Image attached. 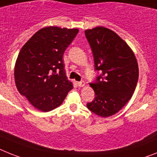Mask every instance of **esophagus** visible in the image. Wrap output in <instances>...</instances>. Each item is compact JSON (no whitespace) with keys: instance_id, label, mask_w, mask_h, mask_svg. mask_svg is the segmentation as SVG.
I'll return each instance as SVG.
<instances>
[{"instance_id":"obj_1","label":"esophagus","mask_w":157,"mask_h":157,"mask_svg":"<svg viewBox=\"0 0 157 157\" xmlns=\"http://www.w3.org/2000/svg\"><path fill=\"white\" fill-rule=\"evenodd\" d=\"M85 81H79V82H77V85H78L79 87L85 86Z\"/></svg>"}]
</instances>
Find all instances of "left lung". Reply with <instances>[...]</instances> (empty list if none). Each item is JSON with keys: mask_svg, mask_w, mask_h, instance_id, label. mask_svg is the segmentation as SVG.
<instances>
[{"mask_svg": "<svg viewBox=\"0 0 157 157\" xmlns=\"http://www.w3.org/2000/svg\"><path fill=\"white\" fill-rule=\"evenodd\" d=\"M85 33L93 54L95 70L101 72L90 84L95 99L87 107L100 117H110L133 94L139 76L137 60L127 43L113 30L100 26Z\"/></svg>", "mask_w": 157, "mask_h": 157, "instance_id": "left-lung-1", "label": "left lung"}]
</instances>
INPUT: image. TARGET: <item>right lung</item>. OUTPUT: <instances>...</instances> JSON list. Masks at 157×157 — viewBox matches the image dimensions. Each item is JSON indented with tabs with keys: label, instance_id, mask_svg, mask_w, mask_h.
I'll return each instance as SVG.
<instances>
[{
	"label": "right lung",
	"instance_id": "obj_1",
	"mask_svg": "<svg viewBox=\"0 0 157 157\" xmlns=\"http://www.w3.org/2000/svg\"><path fill=\"white\" fill-rule=\"evenodd\" d=\"M78 32L77 29L43 28L18 54L14 68L17 89L40 111L60 106L72 89L65 75L63 55Z\"/></svg>",
	"mask_w": 157,
	"mask_h": 157
}]
</instances>
